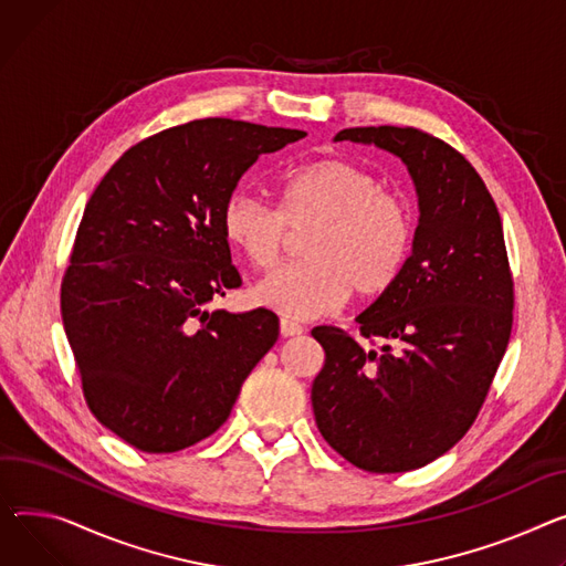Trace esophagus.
Here are the masks:
<instances>
[{"instance_id":"1","label":"esophagus","mask_w":566,"mask_h":566,"mask_svg":"<svg viewBox=\"0 0 566 566\" xmlns=\"http://www.w3.org/2000/svg\"><path fill=\"white\" fill-rule=\"evenodd\" d=\"M280 334L282 336H300V334H305V327L295 323V321H291V318H282L280 321Z\"/></svg>"}]
</instances>
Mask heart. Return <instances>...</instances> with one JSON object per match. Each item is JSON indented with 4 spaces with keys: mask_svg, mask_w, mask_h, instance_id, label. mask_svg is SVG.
Returning a JSON list of instances; mask_svg holds the SVG:
<instances>
[{
    "mask_svg": "<svg viewBox=\"0 0 566 566\" xmlns=\"http://www.w3.org/2000/svg\"><path fill=\"white\" fill-rule=\"evenodd\" d=\"M228 243L256 271H273L289 232L303 239L300 263L254 286V300L291 318H314L350 297L387 295L402 277L417 237L409 205L346 159H318L291 170L277 188V211L234 191L222 205Z\"/></svg>",
    "mask_w": 566,
    "mask_h": 566,
    "instance_id": "heart-1",
    "label": "heart"
}]
</instances>
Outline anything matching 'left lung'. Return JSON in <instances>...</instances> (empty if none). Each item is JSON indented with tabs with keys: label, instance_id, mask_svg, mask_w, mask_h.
Returning <instances> with one entry per match:
<instances>
[{
	"label": "left lung",
	"instance_id": "left-lung-1",
	"mask_svg": "<svg viewBox=\"0 0 566 566\" xmlns=\"http://www.w3.org/2000/svg\"><path fill=\"white\" fill-rule=\"evenodd\" d=\"M334 140L396 155L419 196V228L400 282L357 316L366 350L314 327L325 364L312 385L323 439L357 469L402 473L453 448L473 426L505 355L514 284L503 222L475 168L413 127H353Z\"/></svg>",
	"mask_w": 566,
	"mask_h": 566
}]
</instances>
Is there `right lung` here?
Masks as SVG:
<instances>
[{
    "instance_id": "obj_1",
    "label": "right lung",
    "mask_w": 566,
    "mask_h": 566,
    "mask_svg": "<svg viewBox=\"0 0 566 566\" xmlns=\"http://www.w3.org/2000/svg\"><path fill=\"white\" fill-rule=\"evenodd\" d=\"M300 129L205 118L129 147L91 196L61 316L95 419L143 453L213 434L280 334L269 310L209 312L241 286L220 211Z\"/></svg>"
}]
</instances>
